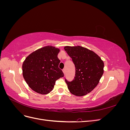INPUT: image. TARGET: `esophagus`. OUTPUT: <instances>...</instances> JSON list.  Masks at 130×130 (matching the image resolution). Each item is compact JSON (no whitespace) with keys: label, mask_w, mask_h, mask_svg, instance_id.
Here are the masks:
<instances>
[{"label":"esophagus","mask_w":130,"mask_h":130,"mask_svg":"<svg viewBox=\"0 0 130 130\" xmlns=\"http://www.w3.org/2000/svg\"><path fill=\"white\" fill-rule=\"evenodd\" d=\"M62 71H63V72L64 74L65 75V74H66V69H63L62 70Z\"/></svg>","instance_id":"esophagus-1"}]
</instances>
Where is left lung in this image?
Instances as JSON below:
<instances>
[{
  "mask_svg": "<svg viewBox=\"0 0 130 130\" xmlns=\"http://www.w3.org/2000/svg\"><path fill=\"white\" fill-rule=\"evenodd\" d=\"M64 49L75 67L73 80L65 79L68 88L75 95H85L99 84L104 73V63L96 53L81 46H66Z\"/></svg>",
  "mask_w": 130,
  "mask_h": 130,
  "instance_id": "obj_1",
  "label": "left lung"
}]
</instances>
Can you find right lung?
I'll list each match as a JSON object with an SVG mask.
<instances>
[{
	"instance_id": "add662e5",
	"label": "right lung",
	"mask_w": 130,
	"mask_h": 130,
	"mask_svg": "<svg viewBox=\"0 0 130 130\" xmlns=\"http://www.w3.org/2000/svg\"><path fill=\"white\" fill-rule=\"evenodd\" d=\"M60 49L48 45L30 54L22 65L23 76L29 87L41 94L50 93L55 82L64 76L58 68Z\"/></svg>"
}]
</instances>
